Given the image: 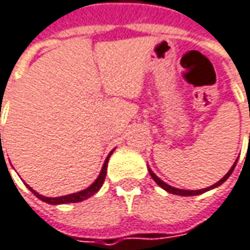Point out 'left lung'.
I'll list each match as a JSON object with an SVG mask.
<instances>
[{
    "mask_svg": "<svg viewBox=\"0 0 250 250\" xmlns=\"http://www.w3.org/2000/svg\"><path fill=\"white\" fill-rule=\"evenodd\" d=\"M235 167H236V162L233 164V167L229 169V172L223 176L222 179L221 181H218L215 185H212V187H209V188H205V189H199V190H187V189H178V188H173V187H170V185H168V184H165L164 181H161L153 172H152L151 169H149V173H151V176H152V179L159 185V187L162 188V189H165L167 192H169V193H173V195H181V196H195V195H201V193H204V192H206V190H209V189H213V188H218L219 185H222L223 182L230 176V173L233 172V169H235Z\"/></svg>",
    "mask_w": 250,
    "mask_h": 250,
    "instance_id": "obj_1",
    "label": "left lung"
}]
</instances>
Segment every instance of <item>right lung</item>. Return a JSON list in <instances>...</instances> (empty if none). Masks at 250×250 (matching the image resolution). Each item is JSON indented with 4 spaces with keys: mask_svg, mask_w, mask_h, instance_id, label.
<instances>
[{
    "mask_svg": "<svg viewBox=\"0 0 250 250\" xmlns=\"http://www.w3.org/2000/svg\"><path fill=\"white\" fill-rule=\"evenodd\" d=\"M111 153H112V152H111ZM111 153H109V155H111ZM109 155H108V158H106V159H105V162H104V167H102V169H101V173H99V176L97 178V181H95L91 187H88L86 189H83V190H80V192H77V193H69V195L58 196V198H46V196L40 195L38 192H35L32 188H29V187L28 188H29V190H31V192H32L38 199L44 201V202H46V204H51V205L74 204V202L85 201V199L91 198L92 195H95V193L99 190V188L102 187V184H104V181H105V175H106V168H108V159H109Z\"/></svg>",
    "mask_w": 250,
    "mask_h": 250,
    "instance_id": "obj_1",
    "label": "right lung"
}]
</instances>
